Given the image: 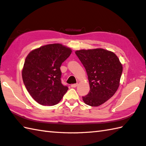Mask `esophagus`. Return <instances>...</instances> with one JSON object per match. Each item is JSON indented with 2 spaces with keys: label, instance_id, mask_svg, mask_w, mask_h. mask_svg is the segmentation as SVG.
Here are the masks:
<instances>
[{
  "label": "esophagus",
  "instance_id": "1",
  "mask_svg": "<svg viewBox=\"0 0 146 146\" xmlns=\"http://www.w3.org/2000/svg\"><path fill=\"white\" fill-rule=\"evenodd\" d=\"M77 86H78V84H71V87H73V88H75V87H76Z\"/></svg>",
  "mask_w": 146,
  "mask_h": 146
}]
</instances>
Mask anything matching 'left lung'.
<instances>
[{"label":"left lung","instance_id":"left-lung-1","mask_svg":"<svg viewBox=\"0 0 146 146\" xmlns=\"http://www.w3.org/2000/svg\"><path fill=\"white\" fill-rule=\"evenodd\" d=\"M88 76L90 91L82 96L86 104L98 107L107 102L117 91L123 66L114 53L103 48L75 52Z\"/></svg>","mask_w":146,"mask_h":146}]
</instances>
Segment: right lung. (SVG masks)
<instances>
[{
	"mask_svg": "<svg viewBox=\"0 0 146 146\" xmlns=\"http://www.w3.org/2000/svg\"><path fill=\"white\" fill-rule=\"evenodd\" d=\"M71 54L61 44H46L31 51L22 70L23 83L29 93L40 105L57 104L68 87L61 83L60 66Z\"/></svg>",
	"mask_w": 146,
	"mask_h": 146,
	"instance_id": "1",
	"label": "right lung"
}]
</instances>
